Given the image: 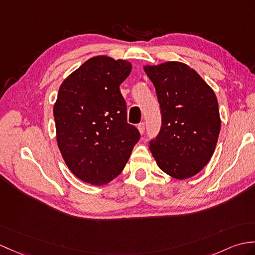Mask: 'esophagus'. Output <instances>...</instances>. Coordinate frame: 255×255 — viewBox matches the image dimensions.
<instances>
[{
  "mask_svg": "<svg viewBox=\"0 0 255 255\" xmlns=\"http://www.w3.org/2000/svg\"><path fill=\"white\" fill-rule=\"evenodd\" d=\"M138 129H139L140 133L143 134L144 131H145V124H144V123H140L139 125H138Z\"/></svg>",
  "mask_w": 255,
  "mask_h": 255,
  "instance_id": "esophagus-1",
  "label": "esophagus"
}]
</instances>
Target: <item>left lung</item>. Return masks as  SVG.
I'll use <instances>...</instances> for the list:
<instances>
[{"mask_svg":"<svg viewBox=\"0 0 255 255\" xmlns=\"http://www.w3.org/2000/svg\"><path fill=\"white\" fill-rule=\"evenodd\" d=\"M155 87L162 126L150 140L152 155L164 173L177 179L198 174L214 153L221 130L214 91L188 65L167 62L144 66Z\"/></svg>","mask_w":255,"mask_h":255,"instance_id":"left-lung-1","label":"left lung"}]
</instances>
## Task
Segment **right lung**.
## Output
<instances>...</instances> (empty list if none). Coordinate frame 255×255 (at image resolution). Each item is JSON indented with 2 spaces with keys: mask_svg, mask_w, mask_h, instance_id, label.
<instances>
[{
  "mask_svg": "<svg viewBox=\"0 0 255 255\" xmlns=\"http://www.w3.org/2000/svg\"><path fill=\"white\" fill-rule=\"evenodd\" d=\"M131 64L92 57L64 80L54 105L57 144L70 171L82 181L102 186L122 173L139 130L127 123L120 86Z\"/></svg>",
  "mask_w": 255,
  "mask_h": 255,
  "instance_id": "right-lung-1",
  "label": "right lung"
}]
</instances>
